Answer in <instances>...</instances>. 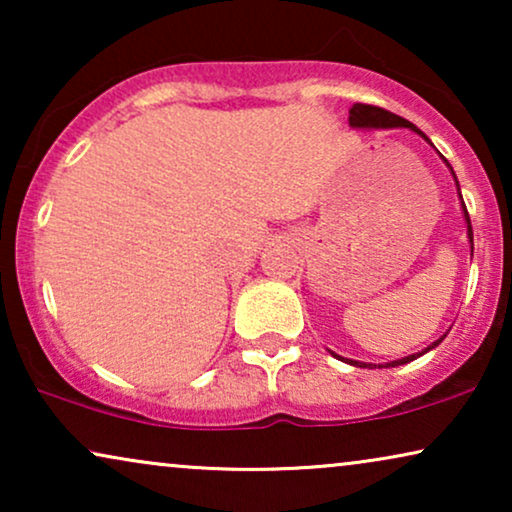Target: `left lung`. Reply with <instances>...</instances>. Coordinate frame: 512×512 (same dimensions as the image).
I'll use <instances>...</instances> for the list:
<instances>
[{"label": "left lung", "mask_w": 512, "mask_h": 512, "mask_svg": "<svg viewBox=\"0 0 512 512\" xmlns=\"http://www.w3.org/2000/svg\"><path fill=\"white\" fill-rule=\"evenodd\" d=\"M349 125H352V128H410V130H415V132H419V135H422L426 142H429V137L424 135L422 130H417L415 125H412L410 121H405V118H401V116H396V114H391V111H387V109H382V107H373V104H361V102H356L352 109H349ZM454 174V172H452ZM457 179V177H454ZM459 186V184H457ZM461 195V193H459ZM464 214H466V223H468V240H471V251H473V228H471V216H468V212H466V205H464ZM473 256V254H471ZM445 338V335H443ZM443 338L440 340H436V342H431L429 347L424 349L422 354H426L429 352V349H433V347H438L440 342H443ZM422 354H410V356H405V359H398V361H391V363H387V366H403V363H410V361H415L417 356H422ZM354 363V361H352ZM363 366H366V363H363Z\"/></svg>", "instance_id": "1"}]
</instances>
